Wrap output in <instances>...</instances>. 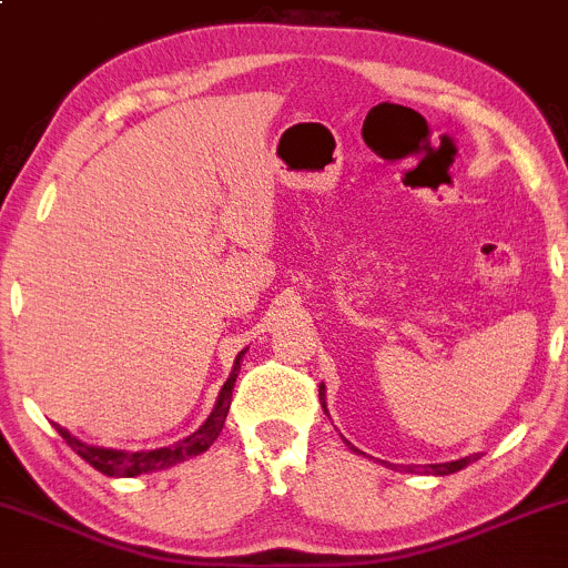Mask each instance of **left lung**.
<instances>
[{"label":"left lung","mask_w":568,"mask_h":568,"mask_svg":"<svg viewBox=\"0 0 568 568\" xmlns=\"http://www.w3.org/2000/svg\"><path fill=\"white\" fill-rule=\"evenodd\" d=\"M325 385H320V402H323V410L327 413V405H325ZM347 443V440H344ZM349 446V443H347ZM349 452H355V454H364V452H358V448L355 446H349ZM366 457V454H364ZM478 459V454H470V457H462V459H454V462H440V465H420V467H405L407 473H426V476H448V473H457V470H462V467H467L470 465V462H476ZM390 467V465H388Z\"/></svg>","instance_id":"obj_1"}]
</instances>
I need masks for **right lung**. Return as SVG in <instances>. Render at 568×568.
<instances>
[{"label": "right lung", "instance_id": "1", "mask_svg": "<svg viewBox=\"0 0 568 568\" xmlns=\"http://www.w3.org/2000/svg\"><path fill=\"white\" fill-rule=\"evenodd\" d=\"M243 355H245V349L237 353L235 366H232V374L226 377V383L221 385L213 413L204 418V424L199 426L196 432H191V435L183 437V440L172 443V446L150 448V452H120V448L87 446V443H81L79 437L70 435L65 426H60V424H54V426H57V432L62 435V440H65L81 459L90 462L95 470H101L103 476L136 478V476H148V473L166 470V467L178 465V462H185L191 457H199V454H204L210 446H213L215 437L221 435V426H224L226 413H230V405H232V388H235V379H237V372H241Z\"/></svg>", "mask_w": 568, "mask_h": 568}]
</instances>
